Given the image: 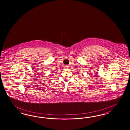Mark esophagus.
I'll return each instance as SVG.
<instances>
[{
    "mask_svg": "<svg viewBox=\"0 0 130 130\" xmlns=\"http://www.w3.org/2000/svg\"><path fill=\"white\" fill-rule=\"evenodd\" d=\"M64 68L65 69H68V66L67 65H65V66H64Z\"/></svg>",
    "mask_w": 130,
    "mask_h": 130,
    "instance_id": "34e87169",
    "label": "esophagus"
}]
</instances>
